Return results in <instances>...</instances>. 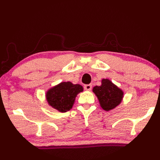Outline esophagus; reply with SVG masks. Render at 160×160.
Segmentation results:
<instances>
[{
  "instance_id": "1",
  "label": "esophagus",
  "mask_w": 160,
  "mask_h": 160,
  "mask_svg": "<svg viewBox=\"0 0 160 160\" xmlns=\"http://www.w3.org/2000/svg\"><path fill=\"white\" fill-rule=\"evenodd\" d=\"M84 88H85V90L90 91L92 90V85H85L84 86Z\"/></svg>"
}]
</instances>
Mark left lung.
Wrapping results in <instances>:
<instances>
[{
  "instance_id": "8db88e82",
  "label": "left lung",
  "mask_w": 160,
  "mask_h": 160,
  "mask_svg": "<svg viewBox=\"0 0 160 160\" xmlns=\"http://www.w3.org/2000/svg\"><path fill=\"white\" fill-rule=\"evenodd\" d=\"M92 91L98 98L100 106L107 112L117 107L123 97V91L108 79H103L102 85L95 86Z\"/></svg>"
}]
</instances>
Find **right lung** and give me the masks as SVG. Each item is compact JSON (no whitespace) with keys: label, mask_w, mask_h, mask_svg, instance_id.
<instances>
[{"label":"right lung","mask_w":160,"mask_h":160,"mask_svg":"<svg viewBox=\"0 0 160 160\" xmlns=\"http://www.w3.org/2000/svg\"><path fill=\"white\" fill-rule=\"evenodd\" d=\"M82 91L80 85L63 82L48 90L46 97L50 106L60 112H66L72 109L77 94Z\"/></svg>","instance_id":"obj_1"}]
</instances>
